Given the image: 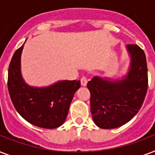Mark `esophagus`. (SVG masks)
I'll list each match as a JSON object with an SVG mask.
<instances>
[{
  "label": "esophagus",
  "mask_w": 155,
  "mask_h": 155,
  "mask_svg": "<svg viewBox=\"0 0 155 155\" xmlns=\"http://www.w3.org/2000/svg\"><path fill=\"white\" fill-rule=\"evenodd\" d=\"M80 81H81V85H82V86H86V85H87V77H85V76H83V77L81 78Z\"/></svg>",
  "instance_id": "esophagus-1"
}]
</instances>
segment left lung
I'll use <instances>...</instances> for the list:
<instances>
[{
  "instance_id": "8db88e82",
  "label": "left lung",
  "mask_w": 155,
  "mask_h": 155,
  "mask_svg": "<svg viewBox=\"0 0 155 155\" xmlns=\"http://www.w3.org/2000/svg\"><path fill=\"white\" fill-rule=\"evenodd\" d=\"M130 56L127 74L119 80L95 76L87 83L91 113L101 129H115L129 122L142 107L148 87L146 54L137 45H127Z\"/></svg>"
}]
</instances>
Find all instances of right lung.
Instances as JSON below:
<instances>
[{"label":"right lung","instance_id":"1","mask_svg":"<svg viewBox=\"0 0 155 155\" xmlns=\"http://www.w3.org/2000/svg\"><path fill=\"white\" fill-rule=\"evenodd\" d=\"M24 44L13 54L8 67L11 101L18 113L30 124L44 129L59 127L65 121L73 97L80 87V80H60L41 87L27 84L21 71Z\"/></svg>","mask_w":155,"mask_h":155}]
</instances>
